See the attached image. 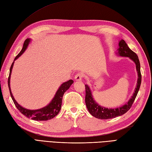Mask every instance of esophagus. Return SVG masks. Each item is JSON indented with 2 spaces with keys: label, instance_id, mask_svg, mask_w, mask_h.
<instances>
[{
  "label": "esophagus",
  "instance_id": "1",
  "mask_svg": "<svg viewBox=\"0 0 152 152\" xmlns=\"http://www.w3.org/2000/svg\"><path fill=\"white\" fill-rule=\"evenodd\" d=\"M83 77H84L83 73L78 72V73H77L75 76V80L76 81H80V80H82Z\"/></svg>",
  "mask_w": 152,
  "mask_h": 152
}]
</instances>
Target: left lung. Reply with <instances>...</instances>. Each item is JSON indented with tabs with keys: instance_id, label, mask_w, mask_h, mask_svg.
I'll return each mask as SVG.
<instances>
[{
	"instance_id": "8db88e82",
	"label": "left lung",
	"mask_w": 152,
	"mask_h": 152,
	"mask_svg": "<svg viewBox=\"0 0 152 152\" xmlns=\"http://www.w3.org/2000/svg\"><path fill=\"white\" fill-rule=\"evenodd\" d=\"M118 54L121 56L124 57H129L130 59L135 63L136 69L137 73H138V80H137V87L135 88V92H134L132 98L130 99L127 104L123 106L116 108V109H108L104 107H102L95 102L94 100L92 94H91L89 87L87 85L86 86V104L88 111L94 117L99 119H110L116 117V116H121L129 110L135 100V98L139 92L141 83V73H140V65L138 56L135 52H133L130 49L128 45L126 44L124 40L122 39L119 42V48H118Z\"/></svg>"
}]
</instances>
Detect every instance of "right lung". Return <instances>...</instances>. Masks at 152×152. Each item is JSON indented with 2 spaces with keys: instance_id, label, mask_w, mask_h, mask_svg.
<instances>
[{
  "instance_id": "obj_1",
  "label": "right lung",
  "mask_w": 152,
  "mask_h": 152,
  "mask_svg": "<svg viewBox=\"0 0 152 152\" xmlns=\"http://www.w3.org/2000/svg\"><path fill=\"white\" fill-rule=\"evenodd\" d=\"M30 39H26L24 41L22 50H21V51L19 52V54L16 56L15 59H14V61L18 58L19 56H20V55L22 54L24 51H25L28 44L30 43ZM14 61L12 63L11 67H10L8 83V87H9L10 95H11V97L13 101V103L15 105L16 107L18 109V110L24 116H26L28 118H30L31 119L34 120V121H48V120H50L54 117H55V116L59 113V111L61 110L62 98H63V94H64V93L66 92V91L69 89L70 86L74 82L73 80H69V81H67V82L63 83L61 86L59 87L58 90L57 91V92H56L55 94L54 98H53L50 103L48 105H47V106L39 109H37V110H29V109H26L25 108L21 107L19 104H18V103L15 101V100L14 99L12 93L11 92V89H10V76H11L12 70L13 66Z\"/></svg>"
}]
</instances>
